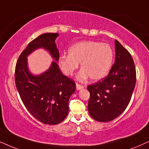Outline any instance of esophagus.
I'll return each instance as SVG.
<instances>
[{"instance_id": "obj_1", "label": "esophagus", "mask_w": 149, "mask_h": 149, "mask_svg": "<svg viewBox=\"0 0 149 149\" xmlns=\"http://www.w3.org/2000/svg\"><path fill=\"white\" fill-rule=\"evenodd\" d=\"M84 86L83 85H81L80 84H78V83H76V89L77 90H80V89H82L84 88Z\"/></svg>"}]
</instances>
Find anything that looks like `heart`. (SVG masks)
<instances>
[{
	"instance_id": "1",
	"label": "heart",
	"mask_w": 149,
	"mask_h": 149,
	"mask_svg": "<svg viewBox=\"0 0 149 149\" xmlns=\"http://www.w3.org/2000/svg\"><path fill=\"white\" fill-rule=\"evenodd\" d=\"M69 55H61L59 65L65 74L71 76L81 64L82 70L78 78L85 80L90 77L97 81L105 78L112 67L114 52L108 43L95 41H80L73 45Z\"/></svg>"
}]
</instances>
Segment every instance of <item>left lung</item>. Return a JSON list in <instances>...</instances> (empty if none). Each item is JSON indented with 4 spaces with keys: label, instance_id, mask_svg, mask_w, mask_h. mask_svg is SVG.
I'll use <instances>...</instances> for the list:
<instances>
[{
    "label": "left lung",
    "instance_id": "left-lung-1",
    "mask_svg": "<svg viewBox=\"0 0 149 149\" xmlns=\"http://www.w3.org/2000/svg\"><path fill=\"white\" fill-rule=\"evenodd\" d=\"M115 63L108 75L87 86L91 116L100 122H109L121 114L132 98L136 82V71L132 55L115 40Z\"/></svg>",
    "mask_w": 149,
    "mask_h": 149
}]
</instances>
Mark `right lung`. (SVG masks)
Instances as JSON below:
<instances>
[{
  "mask_svg": "<svg viewBox=\"0 0 149 149\" xmlns=\"http://www.w3.org/2000/svg\"><path fill=\"white\" fill-rule=\"evenodd\" d=\"M58 36V33H44L33 39L21 53L15 69V86L24 105L36 119L47 125L58 124L66 118L76 83L63 74L55 61L45 72L33 76L27 69V56L43 47L58 62L59 52L55 43Z\"/></svg>",
  "mask_w": 149,
  "mask_h": 149,
  "instance_id": "obj_1",
  "label": "right lung"
}]
</instances>
